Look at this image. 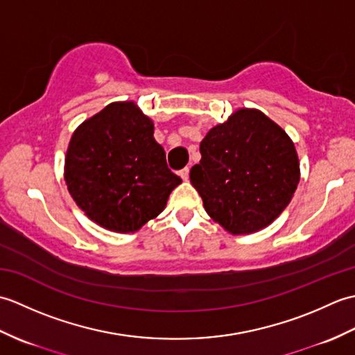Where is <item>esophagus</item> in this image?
Masks as SVG:
<instances>
[{
  "label": "esophagus",
  "mask_w": 355,
  "mask_h": 355,
  "mask_svg": "<svg viewBox=\"0 0 355 355\" xmlns=\"http://www.w3.org/2000/svg\"><path fill=\"white\" fill-rule=\"evenodd\" d=\"M178 173H180V177L183 178V182H187V180H189V166H186V168L180 171Z\"/></svg>",
  "instance_id": "esophagus-1"
}]
</instances>
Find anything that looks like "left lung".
Returning a JSON list of instances; mask_svg holds the SVG:
<instances>
[{
	"label": "left lung",
	"mask_w": 355,
	"mask_h": 355,
	"mask_svg": "<svg viewBox=\"0 0 355 355\" xmlns=\"http://www.w3.org/2000/svg\"><path fill=\"white\" fill-rule=\"evenodd\" d=\"M191 183L206 212L232 235L258 232L284 212L300 169L293 140L259 110L241 108L200 143Z\"/></svg>",
	"instance_id": "obj_1"
}]
</instances>
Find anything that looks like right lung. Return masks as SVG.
<instances>
[{"label":"right lung","instance_id":"1","mask_svg":"<svg viewBox=\"0 0 355 355\" xmlns=\"http://www.w3.org/2000/svg\"><path fill=\"white\" fill-rule=\"evenodd\" d=\"M64 178L85 215L128 233L158 216L182 183L166 164L154 123L134 102H114L73 132Z\"/></svg>","mask_w":355,"mask_h":355}]
</instances>
